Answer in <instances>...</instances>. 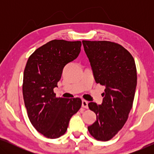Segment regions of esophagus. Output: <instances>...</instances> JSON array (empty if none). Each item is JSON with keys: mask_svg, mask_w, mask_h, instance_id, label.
I'll return each instance as SVG.
<instances>
[{"mask_svg": "<svg viewBox=\"0 0 154 154\" xmlns=\"http://www.w3.org/2000/svg\"><path fill=\"white\" fill-rule=\"evenodd\" d=\"M82 107L85 109H88V102L85 100H82Z\"/></svg>", "mask_w": 154, "mask_h": 154, "instance_id": "34e87169", "label": "esophagus"}]
</instances>
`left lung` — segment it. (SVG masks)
I'll use <instances>...</instances> for the list:
<instances>
[{
	"instance_id": "8db88e82",
	"label": "left lung",
	"mask_w": 154,
	"mask_h": 154,
	"mask_svg": "<svg viewBox=\"0 0 154 154\" xmlns=\"http://www.w3.org/2000/svg\"><path fill=\"white\" fill-rule=\"evenodd\" d=\"M97 83L105 85L102 104H88L97 121L88 126L97 140L112 139L121 130L132 107L137 86V69L132 54L119 43L83 41Z\"/></svg>"
}]
</instances>
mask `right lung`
I'll use <instances>...</instances> for the list:
<instances>
[{"label": "right lung", "instance_id": "obj_1", "mask_svg": "<svg viewBox=\"0 0 154 154\" xmlns=\"http://www.w3.org/2000/svg\"><path fill=\"white\" fill-rule=\"evenodd\" d=\"M81 41L52 40L35 50L24 71L22 92L27 114L35 130L47 138L66 132L71 118L81 107L80 98L57 97L54 88L65 65L75 60Z\"/></svg>", "mask_w": 154, "mask_h": 154}]
</instances>
